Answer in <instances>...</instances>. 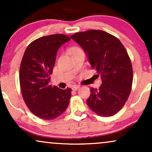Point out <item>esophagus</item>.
I'll return each instance as SVG.
<instances>
[{"label":"esophagus","instance_id":"obj_1","mask_svg":"<svg viewBox=\"0 0 152 152\" xmlns=\"http://www.w3.org/2000/svg\"><path fill=\"white\" fill-rule=\"evenodd\" d=\"M79 88H80L79 86H73L72 89L74 91H77V90L79 89Z\"/></svg>","mask_w":152,"mask_h":152}]
</instances>
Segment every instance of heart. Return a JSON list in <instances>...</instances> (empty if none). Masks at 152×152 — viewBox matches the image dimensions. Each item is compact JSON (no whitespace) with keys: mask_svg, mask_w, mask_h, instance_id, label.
<instances>
[{"mask_svg":"<svg viewBox=\"0 0 152 152\" xmlns=\"http://www.w3.org/2000/svg\"><path fill=\"white\" fill-rule=\"evenodd\" d=\"M70 52L71 53H76V52H78V51H83V50L81 49V48H78V47H74V48H70Z\"/></svg>","mask_w":152,"mask_h":152,"instance_id":"b5f03b06","label":"heart"}]
</instances>
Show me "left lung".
Masks as SVG:
<instances>
[{
  "label": "left lung",
  "instance_id": "1",
  "mask_svg": "<svg viewBox=\"0 0 152 152\" xmlns=\"http://www.w3.org/2000/svg\"><path fill=\"white\" fill-rule=\"evenodd\" d=\"M88 56L91 69L102 78L99 88H91L87 105L101 116L118 112L129 96L133 81L131 59L117 38L100 30L78 32L71 36Z\"/></svg>",
  "mask_w": 152,
  "mask_h": 152
}]
</instances>
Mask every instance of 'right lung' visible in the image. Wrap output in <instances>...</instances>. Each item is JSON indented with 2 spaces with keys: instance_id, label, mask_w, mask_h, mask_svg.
Returning <instances> with one entry per match:
<instances>
[{
  "instance_id": "right-lung-1",
  "label": "right lung",
  "mask_w": 152,
  "mask_h": 152,
  "mask_svg": "<svg viewBox=\"0 0 152 152\" xmlns=\"http://www.w3.org/2000/svg\"><path fill=\"white\" fill-rule=\"evenodd\" d=\"M71 38L53 34L34 40L24 52L19 71L20 91L29 110L38 118L53 120L69 104L71 88L63 90L49 84L57 50Z\"/></svg>"
}]
</instances>
